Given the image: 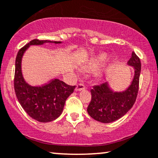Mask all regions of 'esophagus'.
Listing matches in <instances>:
<instances>
[{"mask_svg":"<svg viewBox=\"0 0 158 158\" xmlns=\"http://www.w3.org/2000/svg\"><path fill=\"white\" fill-rule=\"evenodd\" d=\"M85 86L83 84H79V85H77V87H76V91H81V90L85 89Z\"/></svg>","mask_w":158,"mask_h":158,"instance_id":"34e87169","label":"esophagus"}]
</instances>
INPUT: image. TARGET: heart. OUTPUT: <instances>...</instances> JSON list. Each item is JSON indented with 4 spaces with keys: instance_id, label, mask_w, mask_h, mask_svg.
Segmentation results:
<instances>
[{
    "instance_id": "obj_1",
    "label": "heart",
    "mask_w": 158,
    "mask_h": 158,
    "mask_svg": "<svg viewBox=\"0 0 158 158\" xmlns=\"http://www.w3.org/2000/svg\"><path fill=\"white\" fill-rule=\"evenodd\" d=\"M108 58V55L106 53H101L98 56H94L91 60L88 62L87 67L89 69H95L101 64H102Z\"/></svg>"
}]
</instances>
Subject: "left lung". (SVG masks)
Instances as JSON below:
<instances>
[{
    "label": "left lung",
    "instance_id": "obj_1",
    "mask_svg": "<svg viewBox=\"0 0 158 158\" xmlns=\"http://www.w3.org/2000/svg\"><path fill=\"white\" fill-rule=\"evenodd\" d=\"M127 64L133 67L134 75L131 85L123 92H114L108 82L94 86L87 113L96 121L108 123L123 117L134 106L139 90L141 73L140 59L132 52Z\"/></svg>",
    "mask_w": 158,
    "mask_h": 158
}]
</instances>
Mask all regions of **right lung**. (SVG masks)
I'll list each match as a JSON object with an SVG mask.
<instances>
[{
	"label": "right lung",
	"instance_id": "obj_1",
	"mask_svg": "<svg viewBox=\"0 0 158 158\" xmlns=\"http://www.w3.org/2000/svg\"><path fill=\"white\" fill-rule=\"evenodd\" d=\"M61 42L33 40L19 50L16 58L14 89L19 102L29 116L37 121L46 123L54 121L61 114L66 99L73 93L76 86L66 85L58 79L40 87L26 82L22 72V59L24 52L30 45H41Z\"/></svg>",
	"mask_w": 158,
	"mask_h": 158
}]
</instances>
